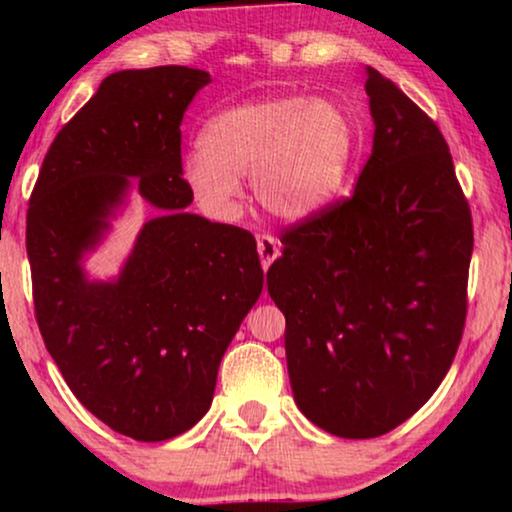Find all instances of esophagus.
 I'll return each instance as SVG.
<instances>
[{"mask_svg": "<svg viewBox=\"0 0 512 512\" xmlns=\"http://www.w3.org/2000/svg\"><path fill=\"white\" fill-rule=\"evenodd\" d=\"M256 247H258V256H261L263 270H268L270 265L275 263V258L279 256V240H275L272 235H258Z\"/></svg>", "mask_w": 512, "mask_h": 512, "instance_id": "esophagus-1", "label": "esophagus"}]
</instances>
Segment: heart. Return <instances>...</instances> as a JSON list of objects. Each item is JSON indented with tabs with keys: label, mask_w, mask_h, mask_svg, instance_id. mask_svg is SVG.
I'll return each mask as SVG.
<instances>
[{
	"label": "heart",
	"mask_w": 512,
	"mask_h": 512,
	"mask_svg": "<svg viewBox=\"0 0 512 512\" xmlns=\"http://www.w3.org/2000/svg\"><path fill=\"white\" fill-rule=\"evenodd\" d=\"M202 151L184 160V179L214 214L233 212L240 177L263 212L282 223H305L340 193L356 151L347 111L303 95L261 97L223 109L205 125Z\"/></svg>",
	"instance_id": "heart-1"
}]
</instances>
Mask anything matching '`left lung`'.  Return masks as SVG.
<instances>
[{"mask_svg": "<svg viewBox=\"0 0 512 512\" xmlns=\"http://www.w3.org/2000/svg\"><path fill=\"white\" fill-rule=\"evenodd\" d=\"M366 93L373 153L354 195L286 230L268 270L293 401L354 440L396 429L443 382L473 254L471 209L438 125L373 67Z\"/></svg>", "mask_w": 512, "mask_h": 512, "instance_id": "1", "label": "left lung"}]
</instances>
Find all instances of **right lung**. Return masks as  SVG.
<instances>
[{"label": "right lung", "mask_w": 512, "mask_h": 512, "mask_svg": "<svg viewBox=\"0 0 512 512\" xmlns=\"http://www.w3.org/2000/svg\"><path fill=\"white\" fill-rule=\"evenodd\" d=\"M212 81L167 65L107 76L53 139L30 209L34 312L72 394L123 436L158 443L198 424L223 354L263 291L249 230L186 212L181 118ZM132 192L157 209L114 280L82 261Z\"/></svg>", "instance_id": "obj_1"}]
</instances>
